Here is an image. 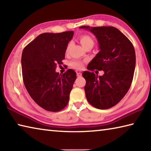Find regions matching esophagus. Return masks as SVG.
I'll return each instance as SVG.
<instances>
[{
	"instance_id": "1",
	"label": "esophagus",
	"mask_w": 151,
	"mask_h": 151,
	"mask_svg": "<svg viewBox=\"0 0 151 151\" xmlns=\"http://www.w3.org/2000/svg\"><path fill=\"white\" fill-rule=\"evenodd\" d=\"M76 76H78V77H79V76H81L82 73H76Z\"/></svg>"
}]
</instances>
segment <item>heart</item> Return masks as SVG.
Here are the masks:
<instances>
[{
    "label": "heart",
    "instance_id": "b5f03b06",
    "mask_svg": "<svg viewBox=\"0 0 151 151\" xmlns=\"http://www.w3.org/2000/svg\"><path fill=\"white\" fill-rule=\"evenodd\" d=\"M79 41H80L81 44L84 48H88V47H92L94 46V41L93 38H92L90 35H81L80 37H79ZM72 46V42H69L66 45V52L67 53L68 51H69L70 48ZM70 66H72L73 68H75V69L81 70L83 68L84 64L82 61L80 60H75L73 61V62L70 63Z\"/></svg>",
    "mask_w": 151,
    "mask_h": 151
}]
</instances>
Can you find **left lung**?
Returning <instances> with one entry per match:
<instances>
[{
	"label": "left lung",
	"instance_id": "obj_1",
	"mask_svg": "<svg viewBox=\"0 0 151 151\" xmlns=\"http://www.w3.org/2000/svg\"><path fill=\"white\" fill-rule=\"evenodd\" d=\"M94 35L100 51L87 66V69L103 70V76L85 71V91L89 103L99 109H108L115 106L131 85L136 65L133 45L119 29L113 27H90Z\"/></svg>",
	"mask_w": 151,
	"mask_h": 151
}]
</instances>
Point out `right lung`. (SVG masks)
Masks as SVG:
<instances>
[{"instance_id":"1","label":"right lung","mask_w":151,"mask_h":151,"mask_svg":"<svg viewBox=\"0 0 151 151\" xmlns=\"http://www.w3.org/2000/svg\"><path fill=\"white\" fill-rule=\"evenodd\" d=\"M73 31L42 33L23 49L21 58L22 78L28 93L38 105L57 112L67 105L76 74L68 69L56 72L57 64L65 59L66 47Z\"/></svg>"}]
</instances>
